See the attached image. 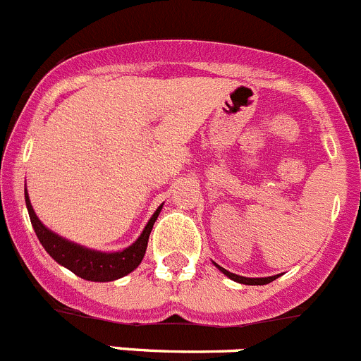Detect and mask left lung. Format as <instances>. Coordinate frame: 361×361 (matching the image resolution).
<instances>
[{
	"instance_id": "1",
	"label": "left lung",
	"mask_w": 361,
	"mask_h": 361,
	"mask_svg": "<svg viewBox=\"0 0 361 361\" xmlns=\"http://www.w3.org/2000/svg\"><path fill=\"white\" fill-rule=\"evenodd\" d=\"M214 266L218 267V269L221 271V273L225 274V276H228L230 280L238 281V283H245V286H266V283H269V281L276 280V278L280 276V274H274V276H267V278H246V276H239V274L230 273V271H226L225 267L218 266V264H216V262H214Z\"/></svg>"
}]
</instances>
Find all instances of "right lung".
Returning a JSON list of instances; mask_svg holds the SVG:
<instances>
[{
    "label": "right lung",
    "mask_w": 361,
    "mask_h": 361,
    "mask_svg": "<svg viewBox=\"0 0 361 361\" xmlns=\"http://www.w3.org/2000/svg\"><path fill=\"white\" fill-rule=\"evenodd\" d=\"M24 198H26V207H28L30 219H32L33 230H35L37 238H39L40 245L44 246L47 253L56 260L60 266L67 267L74 274L81 276L83 280L90 281H113L118 278L126 276L131 271L142 264L143 255L147 252V243H149V235L152 232V226L156 223L157 216H159L163 204L156 209L152 218L145 225L140 238L133 243L131 246H127L126 250L120 252H97V250H90L87 246H81L78 243H72L68 239L61 238V235L54 234L53 230L47 228L39 216L35 214L30 202L28 191L24 190Z\"/></svg>",
    "instance_id": "right-lung-1"
}]
</instances>
